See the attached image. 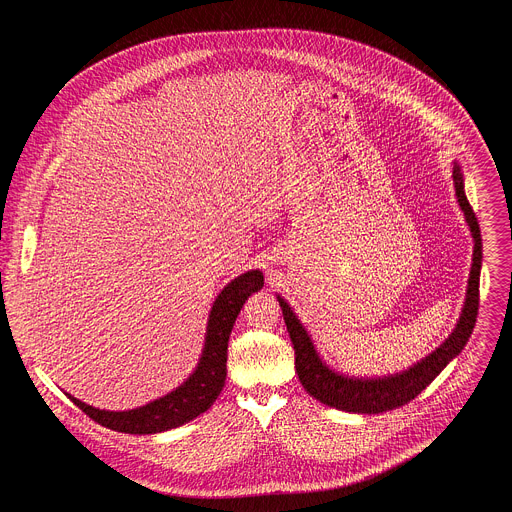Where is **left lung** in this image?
<instances>
[{"label":"left lung","mask_w":512,"mask_h":512,"mask_svg":"<svg viewBox=\"0 0 512 512\" xmlns=\"http://www.w3.org/2000/svg\"><path fill=\"white\" fill-rule=\"evenodd\" d=\"M454 188L460 202V208L466 216V223L470 227L474 239V255H472V269L466 289V302L460 314V320L452 334L437 346L431 354L421 358L413 367L403 373H395L389 377H375V379H356L348 375H340L320 358L308 330L302 326L294 310L289 304L277 296V302L283 312V320L296 350V373L304 389L324 405H330L340 411L348 413H383L395 407H401L415 399L437 375H440L450 360H454L466 346L478 316V296H480V267H482V237L478 218L466 198L464 192V174L458 162H454Z\"/></svg>","instance_id":"obj_1"}]
</instances>
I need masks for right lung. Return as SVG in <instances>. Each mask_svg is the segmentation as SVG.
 Segmentation results:
<instances>
[{
    "label": "right lung",
    "mask_w": 512,
    "mask_h": 512,
    "mask_svg": "<svg viewBox=\"0 0 512 512\" xmlns=\"http://www.w3.org/2000/svg\"><path fill=\"white\" fill-rule=\"evenodd\" d=\"M261 287L263 273L259 269H251L235 277L229 285H225V289L218 294L208 314L204 348L198 358L196 369L172 393L129 411L97 409L66 393L68 399L79 409H83L93 421L121 433H160L196 419L216 401V397L221 395L225 387L227 348L231 330L245 300Z\"/></svg>",
    "instance_id": "obj_1"
}]
</instances>
